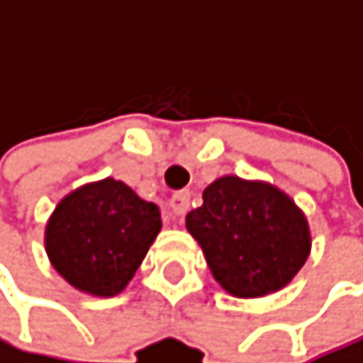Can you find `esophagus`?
<instances>
[{"label": "esophagus", "mask_w": 363, "mask_h": 363, "mask_svg": "<svg viewBox=\"0 0 363 363\" xmlns=\"http://www.w3.org/2000/svg\"><path fill=\"white\" fill-rule=\"evenodd\" d=\"M172 208H174V215H183L187 211V196L180 194L172 200Z\"/></svg>", "instance_id": "1"}]
</instances>
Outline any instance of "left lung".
<instances>
[{
	"label": "left lung",
	"instance_id": "obj_1",
	"mask_svg": "<svg viewBox=\"0 0 363 363\" xmlns=\"http://www.w3.org/2000/svg\"><path fill=\"white\" fill-rule=\"evenodd\" d=\"M202 200L187 213V230L219 286L239 299L289 286L312 250L310 223L297 202L267 180L235 174L215 178Z\"/></svg>",
	"mask_w": 363,
	"mask_h": 363
}]
</instances>
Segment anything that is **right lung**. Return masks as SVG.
Instances as JSON below:
<instances>
[{"label": "right lung", "mask_w": 363, "mask_h": 363, "mask_svg": "<svg viewBox=\"0 0 363 363\" xmlns=\"http://www.w3.org/2000/svg\"><path fill=\"white\" fill-rule=\"evenodd\" d=\"M161 232L157 204L111 176L66 194L45 225L51 267L74 291L116 297Z\"/></svg>", "instance_id": "add662e5"}]
</instances>
